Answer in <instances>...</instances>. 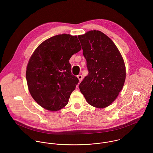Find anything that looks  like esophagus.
Instances as JSON below:
<instances>
[{"mask_svg":"<svg viewBox=\"0 0 153 153\" xmlns=\"http://www.w3.org/2000/svg\"><path fill=\"white\" fill-rule=\"evenodd\" d=\"M77 77H78V78L79 82H81L82 80V76L81 75H78L77 76Z\"/></svg>","mask_w":153,"mask_h":153,"instance_id":"1","label":"esophagus"}]
</instances>
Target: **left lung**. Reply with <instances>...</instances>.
I'll return each mask as SVG.
<instances>
[{"label":"left lung","instance_id":"obj_1","mask_svg":"<svg viewBox=\"0 0 153 153\" xmlns=\"http://www.w3.org/2000/svg\"><path fill=\"white\" fill-rule=\"evenodd\" d=\"M87 60L88 74L79 85L91 105L104 108L117 98L124 84L123 58L113 41L99 30L78 36Z\"/></svg>","mask_w":153,"mask_h":153}]
</instances>
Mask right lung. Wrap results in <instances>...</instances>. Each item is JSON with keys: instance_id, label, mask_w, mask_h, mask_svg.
<instances>
[{"instance_id": "add662e5", "label": "right lung", "mask_w": 153, "mask_h": 153, "mask_svg": "<svg viewBox=\"0 0 153 153\" xmlns=\"http://www.w3.org/2000/svg\"><path fill=\"white\" fill-rule=\"evenodd\" d=\"M81 49L76 36L62 34L46 39L33 53L26 68L27 84L32 98L45 109L56 111L68 104L79 82L69 59Z\"/></svg>"}]
</instances>
